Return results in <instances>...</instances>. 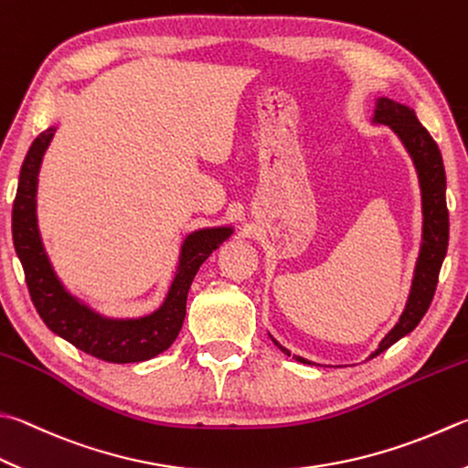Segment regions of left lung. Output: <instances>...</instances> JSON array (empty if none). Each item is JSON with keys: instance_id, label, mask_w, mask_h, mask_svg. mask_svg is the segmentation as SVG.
<instances>
[{"instance_id": "8db88e82", "label": "left lung", "mask_w": 468, "mask_h": 468, "mask_svg": "<svg viewBox=\"0 0 468 468\" xmlns=\"http://www.w3.org/2000/svg\"><path fill=\"white\" fill-rule=\"evenodd\" d=\"M375 124L389 126L399 136L403 146L408 148L413 165H416L420 187H421V211H424V234H421V250L416 264V275L410 291L408 305L395 324V328L378 344L371 358L378 356L389 346H393L399 338L416 328L421 317L426 315L428 307L434 299V291L438 285V275L448 249V207H446V173L440 148L430 136V132L420 124L416 112L408 105L389 100V97H378L375 108ZM277 346L291 356L287 348ZM299 363H307L302 356H293Z\"/></svg>"}]
</instances>
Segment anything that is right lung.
I'll list each match as a JSON object with an SVG mask.
<instances>
[{"label": "right lung", "mask_w": 468, "mask_h": 468, "mask_svg": "<svg viewBox=\"0 0 468 468\" xmlns=\"http://www.w3.org/2000/svg\"><path fill=\"white\" fill-rule=\"evenodd\" d=\"M55 130H44L32 143L22 163L12 209L14 246L24 267L32 303L52 332L95 358L108 363H140L161 355L181 330L193 277L209 254L230 238L232 228H206L185 238L177 275L165 303L154 314L136 320H112L95 314L60 285L37 226L38 171Z\"/></svg>", "instance_id": "obj_1"}]
</instances>
